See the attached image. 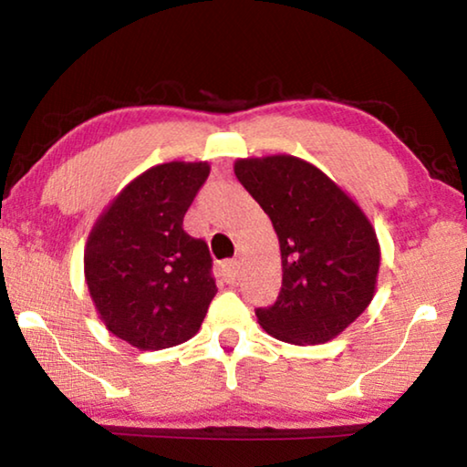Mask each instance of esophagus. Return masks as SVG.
<instances>
[{
  "label": "esophagus",
  "instance_id": "34e87169",
  "mask_svg": "<svg viewBox=\"0 0 467 467\" xmlns=\"http://www.w3.org/2000/svg\"><path fill=\"white\" fill-rule=\"evenodd\" d=\"M223 274L226 282H234L236 278H239L241 274V262L239 259H228V262L223 264Z\"/></svg>",
  "mask_w": 467,
  "mask_h": 467
}]
</instances>
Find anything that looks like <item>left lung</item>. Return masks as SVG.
I'll list each match as a JSON object with an SVG mask.
<instances>
[{"mask_svg": "<svg viewBox=\"0 0 467 467\" xmlns=\"http://www.w3.org/2000/svg\"><path fill=\"white\" fill-rule=\"evenodd\" d=\"M234 175L270 216L282 290L257 321L295 346L326 344L365 313L381 247L360 205L315 164L290 154L236 158Z\"/></svg>", "mask_w": 467, "mask_h": 467, "instance_id": "obj_1", "label": "left lung"}]
</instances>
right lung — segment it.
Returning a JSON list of instances; mask_svg holds the SVG:
<instances>
[{
    "label": "right lung",
    "instance_id": "right-lung-1",
    "mask_svg": "<svg viewBox=\"0 0 467 467\" xmlns=\"http://www.w3.org/2000/svg\"><path fill=\"white\" fill-rule=\"evenodd\" d=\"M210 164L172 161L131 179L102 210L84 247V278L110 334L162 350L202 327L216 284L208 244L183 231Z\"/></svg>",
    "mask_w": 467,
    "mask_h": 467
}]
</instances>
